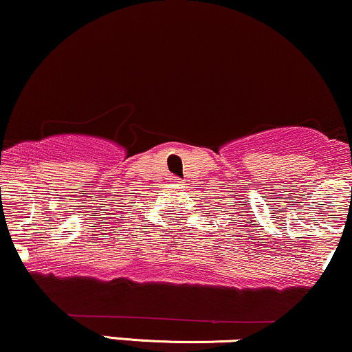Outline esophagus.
<instances>
[{
  "instance_id": "esophagus-1",
  "label": "esophagus",
  "mask_w": 352,
  "mask_h": 352,
  "mask_svg": "<svg viewBox=\"0 0 352 352\" xmlns=\"http://www.w3.org/2000/svg\"><path fill=\"white\" fill-rule=\"evenodd\" d=\"M175 182H177V184H182V180H180V179H175Z\"/></svg>"
}]
</instances>
